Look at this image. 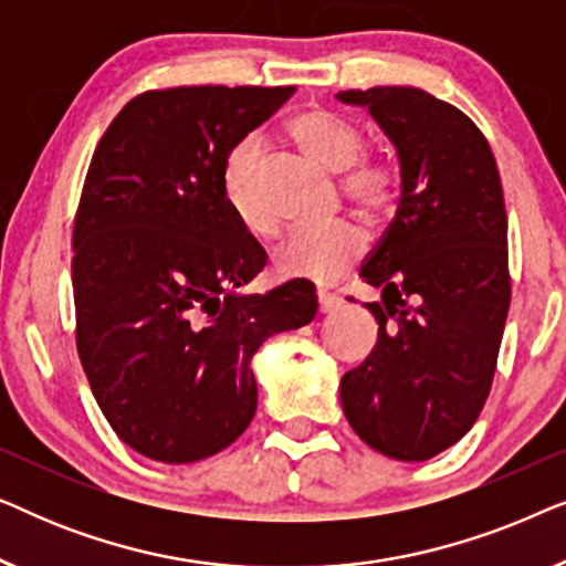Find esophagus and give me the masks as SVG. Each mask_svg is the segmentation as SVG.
<instances>
[{"mask_svg":"<svg viewBox=\"0 0 566 566\" xmlns=\"http://www.w3.org/2000/svg\"><path fill=\"white\" fill-rule=\"evenodd\" d=\"M316 306H319V314H335L343 308V298L332 296V293H319L316 296Z\"/></svg>","mask_w":566,"mask_h":566,"instance_id":"34e87169","label":"esophagus"}]
</instances>
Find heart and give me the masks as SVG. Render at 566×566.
Listing matches in <instances>:
<instances>
[{"label": "heart", "instance_id": "obj_1", "mask_svg": "<svg viewBox=\"0 0 566 566\" xmlns=\"http://www.w3.org/2000/svg\"><path fill=\"white\" fill-rule=\"evenodd\" d=\"M285 138L324 172L339 175V190L366 221L389 216L399 203L401 180L397 167L381 159H363L360 130L337 115L308 107L285 123ZM223 203L239 227L252 237L273 231L260 198V149L252 138L237 144L221 172ZM366 250V239L350 223L324 231H293L275 247L273 268L281 277L327 285L345 275Z\"/></svg>", "mask_w": 566, "mask_h": 566}]
</instances>
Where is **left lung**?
<instances>
[{
    "instance_id": "obj_1",
    "label": "left lung",
    "mask_w": 566,
    "mask_h": 566,
    "mask_svg": "<svg viewBox=\"0 0 566 566\" xmlns=\"http://www.w3.org/2000/svg\"><path fill=\"white\" fill-rule=\"evenodd\" d=\"M397 149V216L363 262L378 339L339 381L350 428L397 461L467 436L490 397L510 308L507 213L494 154L459 107L417 87L337 92Z\"/></svg>"
}]
</instances>
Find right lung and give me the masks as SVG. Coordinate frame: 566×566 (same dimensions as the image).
<instances>
[{
	"label": "right lung",
	"mask_w": 566,
	"mask_h": 566,
	"mask_svg": "<svg viewBox=\"0 0 566 566\" xmlns=\"http://www.w3.org/2000/svg\"><path fill=\"white\" fill-rule=\"evenodd\" d=\"M293 92H144L92 154L72 239L76 353L105 420L151 461L234 443L258 409L252 355L316 314L296 281L242 293L268 254L221 192L231 149Z\"/></svg>",
	"instance_id": "right-lung-1"
}]
</instances>
